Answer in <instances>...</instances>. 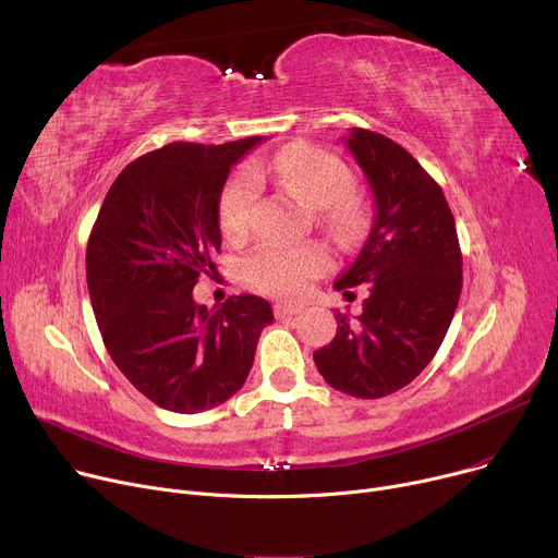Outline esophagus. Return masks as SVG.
<instances>
[{
  "label": "esophagus",
  "instance_id": "obj_1",
  "mask_svg": "<svg viewBox=\"0 0 558 558\" xmlns=\"http://www.w3.org/2000/svg\"><path fill=\"white\" fill-rule=\"evenodd\" d=\"M274 312H276L278 318H289V316L301 314L303 307H301V305H291V303H278V305L274 307Z\"/></svg>",
  "mask_w": 558,
  "mask_h": 558
}]
</instances>
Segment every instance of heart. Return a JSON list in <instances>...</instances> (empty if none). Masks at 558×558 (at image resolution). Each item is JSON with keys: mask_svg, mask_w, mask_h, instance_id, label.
Segmentation results:
<instances>
[{"mask_svg": "<svg viewBox=\"0 0 558 558\" xmlns=\"http://www.w3.org/2000/svg\"><path fill=\"white\" fill-rule=\"evenodd\" d=\"M267 171L276 173L301 201L326 210V223L339 232L355 228L360 221L357 203L348 196L353 173L332 154L310 144L284 149L271 162L244 165L230 175L219 203V223L228 240H242L251 228L253 208L262 192ZM328 255L320 246H262L244 262L246 280L274 296L299 299L310 282L326 271Z\"/></svg>", "mask_w": 558, "mask_h": 558, "instance_id": "heart-1", "label": "heart"}]
</instances>
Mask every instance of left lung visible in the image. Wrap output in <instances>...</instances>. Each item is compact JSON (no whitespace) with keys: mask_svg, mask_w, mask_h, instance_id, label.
<instances>
[{"mask_svg":"<svg viewBox=\"0 0 558 558\" xmlns=\"http://www.w3.org/2000/svg\"><path fill=\"white\" fill-rule=\"evenodd\" d=\"M345 146L373 192L375 219L335 289L368 284L362 314L337 312L335 339L314 353L326 383L373 400L396 393L432 362L461 294V251L444 190L393 140L353 129Z\"/></svg>","mask_w":558,"mask_h":558,"instance_id":"obj_1","label":"left lung"}]
</instances>
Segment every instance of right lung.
<instances>
[{
    "mask_svg": "<svg viewBox=\"0 0 558 558\" xmlns=\"http://www.w3.org/2000/svg\"><path fill=\"white\" fill-rule=\"evenodd\" d=\"M259 142H173L133 160L110 185L87 242V291L112 362L175 414L238 393L262 330L274 324L259 296H230L219 310L192 296L198 276L217 269L230 167Z\"/></svg>",
    "mask_w": 558,
    "mask_h": 558,
    "instance_id": "obj_1",
    "label": "right lung"
}]
</instances>
